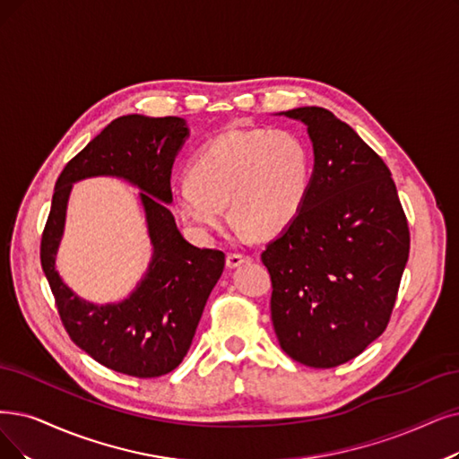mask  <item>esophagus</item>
Returning a JSON list of instances; mask_svg holds the SVG:
<instances>
[{
    "label": "esophagus",
    "mask_w": 459,
    "mask_h": 459,
    "mask_svg": "<svg viewBox=\"0 0 459 459\" xmlns=\"http://www.w3.org/2000/svg\"><path fill=\"white\" fill-rule=\"evenodd\" d=\"M252 260L248 258V255H243V254H228V258H226V267L228 269H235V267H239V265H243V264H250Z\"/></svg>",
    "instance_id": "1"
}]
</instances>
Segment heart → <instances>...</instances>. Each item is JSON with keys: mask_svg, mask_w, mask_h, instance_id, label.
I'll list each match as a JSON object with an SVG mask.
<instances>
[{"mask_svg": "<svg viewBox=\"0 0 459 459\" xmlns=\"http://www.w3.org/2000/svg\"><path fill=\"white\" fill-rule=\"evenodd\" d=\"M313 163L305 141L288 130H228L201 144L188 177L171 186L175 212L201 235L224 224L271 239L298 218Z\"/></svg>", "mask_w": 459, "mask_h": 459, "instance_id": "1", "label": "heart"}]
</instances>
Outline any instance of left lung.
Returning a JSON list of instances; mask_svg holds the SVG:
<instances>
[{"instance_id": "obj_1", "label": "left lung", "mask_w": 459, "mask_h": 459, "mask_svg": "<svg viewBox=\"0 0 459 459\" xmlns=\"http://www.w3.org/2000/svg\"><path fill=\"white\" fill-rule=\"evenodd\" d=\"M313 143L298 218L262 252L282 351L308 368L356 358L388 325L409 260V226L392 173L351 126L322 107L277 113Z\"/></svg>"}]
</instances>
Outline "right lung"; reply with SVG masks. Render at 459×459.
<instances>
[{"label":"right lung","instance_id":"add662e5","mask_svg":"<svg viewBox=\"0 0 459 459\" xmlns=\"http://www.w3.org/2000/svg\"><path fill=\"white\" fill-rule=\"evenodd\" d=\"M190 137L180 117L126 115L108 124L64 168L41 239V265L69 337L105 368L139 378L171 373L185 359L205 303L224 271V252L188 243L171 205V168ZM111 176L140 190L153 255L131 296L94 304L56 269L72 185Z\"/></svg>","mask_w":459,"mask_h":459}]
</instances>
